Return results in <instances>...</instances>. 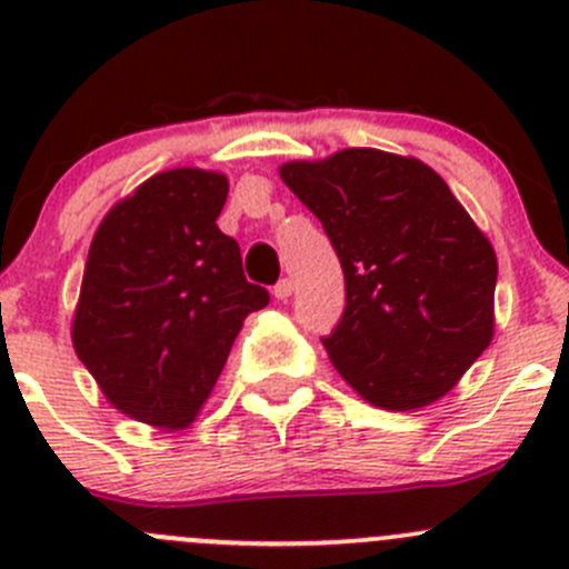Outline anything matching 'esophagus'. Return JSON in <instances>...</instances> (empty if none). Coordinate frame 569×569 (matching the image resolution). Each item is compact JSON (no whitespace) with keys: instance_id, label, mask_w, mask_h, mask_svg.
<instances>
[{"instance_id":"esophagus-1","label":"esophagus","mask_w":569,"mask_h":569,"mask_svg":"<svg viewBox=\"0 0 569 569\" xmlns=\"http://www.w3.org/2000/svg\"><path fill=\"white\" fill-rule=\"evenodd\" d=\"M272 295L278 297V300H289L291 295H295V283H291L289 278H283V280H278V283H274V289H272Z\"/></svg>"}]
</instances>
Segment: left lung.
<instances>
[{"label":"left lung","instance_id":"1","mask_svg":"<svg viewBox=\"0 0 569 569\" xmlns=\"http://www.w3.org/2000/svg\"><path fill=\"white\" fill-rule=\"evenodd\" d=\"M343 269L347 308L325 338L369 405L405 412L460 382L496 332L498 258L449 183L416 157L343 148L280 164Z\"/></svg>","mask_w":569,"mask_h":569}]
</instances>
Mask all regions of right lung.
<instances>
[{"label": "right lung", "mask_w": 569, "mask_h": 569, "mask_svg": "<svg viewBox=\"0 0 569 569\" xmlns=\"http://www.w3.org/2000/svg\"><path fill=\"white\" fill-rule=\"evenodd\" d=\"M226 198L217 170H164L118 200L90 242L73 349L109 405L148 427L194 421L248 313L269 302L217 228Z\"/></svg>", "instance_id": "add662e5"}]
</instances>
